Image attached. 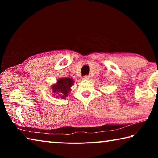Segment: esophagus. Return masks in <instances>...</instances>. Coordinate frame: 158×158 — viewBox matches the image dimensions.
I'll use <instances>...</instances> for the list:
<instances>
[{"label": "esophagus", "instance_id": "obj_1", "mask_svg": "<svg viewBox=\"0 0 158 158\" xmlns=\"http://www.w3.org/2000/svg\"><path fill=\"white\" fill-rule=\"evenodd\" d=\"M83 79H89L90 76L89 75H85V76L83 77Z\"/></svg>", "mask_w": 158, "mask_h": 158}]
</instances>
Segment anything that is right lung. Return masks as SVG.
Returning a JSON list of instances; mask_svg holds the SVG:
<instances>
[{"instance_id": "add662e5", "label": "right lung", "mask_w": 158, "mask_h": 158, "mask_svg": "<svg viewBox=\"0 0 158 158\" xmlns=\"http://www.w3.org/2000/svg\"><path fill=\"white\" fill-rule=\"evenodd\" d=\"M73 84V80L69 78H62L58 79L57 84L52 85V90L53 93H56L60 96V98L65 99L69 92L70 91V87ZM60 93L58 94V93ZM58 96V97H59Z\"/></svg>"}]
</instances>
